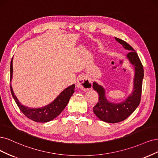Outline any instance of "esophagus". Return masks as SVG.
Segmentation results:
<instances>
[{"instance_id":"obj_1","label":"esophagus","mask_w":158,"mask_h":158,"mask_svg":"<svg viewBox=\"0 0 158 158\" xmlns=\"http://www.w3.org/2000/svg\"><path fill=\"white\" fill-rule=\"evenodd\" d=\"M77 87L83 90H87L93 87L92 82L86 76H79L77 81Z\"/></svg>"}]
</instances>
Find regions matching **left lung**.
Here are the masks:
<instances>
[{"label":"left lung","mask_w":158,"mask_h":158,"mask_svg":"<svg viewBox=\"0 0 158 158\" xmlns=\"http://www.w3.org/2000/svg\"><path fill=\"white\" fill-rule=\"evenodd\" d=\"M115 39L123 45L125 49L130 51L127 54V57L134 66L135 77L133 93L126 100L118 104L110 102L106 98L104 89L96 82L93 83V88L99 94L98 103L93 107L94 113L100 120L110 123H119L125 120L139 106L141 99L142 80L144 77L143 66L133 48L123 40L116 37Z\"/></svg>","instance_id":"left-lung-1"}]
</instances>
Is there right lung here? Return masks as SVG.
Segmentation results:
<instances>
[{
    "label": "right lung",
    "mask_w": 158,
    "mask_h": 158,
    "mask_svg": "<svg viewBox=\"0 0 158 158\" xmlns=\"http://www.w3.org/2000/svg\"><path fill=\"white\" fill-rule=\"evenodd\" d=\"M12 59L10 63V81L12 79L13 73ZM10 91L18 108L25 116L34 121L39 122V123H45V122L54 119L62 113V111L68 104L71 96L75 92V85H71L64 89L52 102L39 108H31L22 105L15 96L11 85Z\"/></svg>",
    "instance_id": "add662e5"
}]
</instances>
